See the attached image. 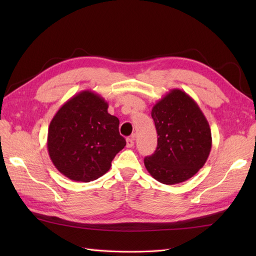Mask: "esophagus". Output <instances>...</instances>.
Segmentation results:
<instances>
[{
    "label": "esophagus",
    "mask_w": 256,
    "mask_h": 256,
    "mask_svg": "<svg viewBox=\"0 0 256 256\" xmlns=\"http://www.w3.org/2000/svg\"><path fill=\"white\" fill-rule=\"evenodd\" d=\"M126 146L128 148H132L134 146V136H131L126 138Z\"/></svg>",
    "instance_id": "34e87169"
}]
</instances>
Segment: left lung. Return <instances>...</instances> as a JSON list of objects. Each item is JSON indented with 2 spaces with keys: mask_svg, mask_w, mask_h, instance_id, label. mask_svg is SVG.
I'll return each mask as SVG.
<instances>
[{
  "mask_svg": "<svg viewBox=\"0 0 256 256\" xmlns=\"http://www.w3.org/2000/svg\"><path fill=\"white\" fill-rule=\"evenodd\" d=\"M157 131L154 154L145 157L146 170L157 182L175 184L188 180L210 154L209 123L192 96L172 89L152 108Z\"/></svg>",
  "mask_w": 256,
  "mask_h": 256,
  "instance_id": "obj_1",
  "label": "left lung"
}]
</instances>
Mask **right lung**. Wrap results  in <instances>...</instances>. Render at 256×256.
I'll return each instance as SVG.
<instances>
[{"instance_id":"right-lung-1","label":"right lung","mask_w":256,"mask_h":256,"mask_svg":"<svg viewBox=\"0 0 256 256\" xmlns=\"http://www.w3.org/2000/svg\"><path fill=\"white\" fill-rule=\"evenodd\" d=\"M108 102L84 90L59 108L48 128L47 148L52 164L74 182H89L103 176L126 142Z\"/></svg>"}]
</instances>
